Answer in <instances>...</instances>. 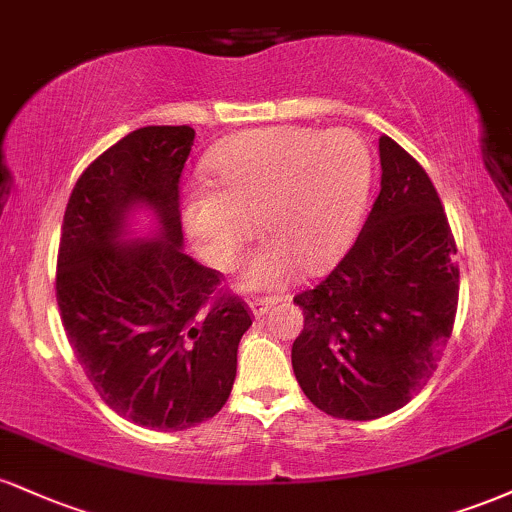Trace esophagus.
Masks as SVG:
<instances>
[{
  "label": "esophagus",
  "mask_w": 512,
  "mask_h": 512,
  "mask_svg": "<svg viewBox=\"0 0 512 512\" xmlns=\"http://www.w3.org/2000/svg\"><path fill=\"white\" fill-rule=\"evenodd\" d=\"M248 305H250L252 315H255V317H262V315L267 313V310L272 308V305H274V298H250Z\"/></svg>",
  "instance_id": "34e87169"
}]
</instances>
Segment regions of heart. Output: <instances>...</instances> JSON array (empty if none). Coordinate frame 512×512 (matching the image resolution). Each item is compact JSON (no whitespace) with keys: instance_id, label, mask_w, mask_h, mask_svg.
<instances>
[{"instance_id":"b5f03b06","label":"heart","mask_w":512,"mask_h":512,"mask_svg":"<svg viewBox=\"0 0 512 512\" xmlns=\"http://www.w3.org/2000/svg\"><path fill=\"white\" fill-rule=\"evenodd\" d=\"M211 187H190L182 226L199 255L219 269L238 262L260 219L269 236L245 262L250 291L289 284L303 264L320 272L354 236L370 180L368 146L354 129H252L209 161Z\"/></svg>"}]
</instances>
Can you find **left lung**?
Returning <instances> with one entry per match:
<instances>
[{
    "label": "left lung",
    "mask_w": 512,
    "mask_h": 512,
    "mask_svg": "<svg viewBox=\"0 0 512 512\" xmlns=\"http://www.w3.org/2000/svg\"><path fill=\"white\" fill-rule=\"evenodd\" d=\"M380 195L354 248L315 289L291 349L305 397L370 421L409 402L438 368L460 293L455 238L426 170L380 137Z\"/></svg>",
    "instance_id": "8db88e82"
}]
</instances>
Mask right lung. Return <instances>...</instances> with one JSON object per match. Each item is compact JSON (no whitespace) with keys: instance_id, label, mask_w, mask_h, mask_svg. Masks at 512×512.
Wrapping results in <instances>:
<instances>
[{"instance_id":"right-lung-1","label":"right lung","mask_w":512,"mask_h":512,"mask_svg":"<svg viewBox=\"0 0 512 512\" xmlns=\"http://www.w3.org/2000/svg\"><path fill=\"white\" fill-rule=\"evenodd\" d=\"M195 129L142 127L76 180L57 255V305L86 378L110 409L151 431L219 414L252 317L221 274L182 250L180 173ZM155 216L134 239L137 210Z\"/></svg>"}]
</instances>
